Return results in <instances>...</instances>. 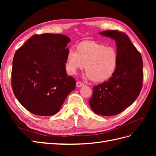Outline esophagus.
<instances>
[{"label": "esophagus", "mask_w": 156, "mask_h": 156, "mask_svg": "<svg viewBox=\"0 0 156 156\" xmlns=\"http://www.w3.org/2000/svg\"><path fill=\"white\" fill-rule=\"evenodd\" d=\"M76 86L77 87H81L84 86V84L82 83L81 82H80V81H77V83H76Z\"/></svg>", "instance_id": "obj_1"}]
</instances>
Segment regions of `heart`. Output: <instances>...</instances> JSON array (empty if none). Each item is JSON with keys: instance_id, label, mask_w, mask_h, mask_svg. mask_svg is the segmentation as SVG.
<instances>
[{"instance_id": "1", "label": "heart", "mask_w": 156, "mask_h": 156, "mask_svg": "<svg viewBox=\"0 0 156 156\" xmlns=\"http://www.w3.org/2000/svg\"><path fill=\"white\" fill-rule=\"evenodd\" d=\"M117 64L118 53L115 48L94 41H86L77 46V51L69 49L66 69L68 73L73 75L84 67L88 78L93 82L101 83L112 76Z\"/></svg>"}]
</instances>
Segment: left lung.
I'll return each mask as SVG.
<instances>
[{
    "instance_id": "left-lung-1",
    "label": "left lung",
    "mask_w": 156,
    "mask_h": 156,
    "mask_svg": "<svg viewBox=\"0 0 156 156\" xmlns=\"http://www.w3.org/2000/svg\"><path fill=\"white\" fill-rule=\"evenodd\" d=\"M101 35L115 40L118 64L107 81L94 87L89 105L101 116H114L130 106L143 87V59L126 33L116 30L101 32Z\"/></svg>"
}]
</instances>
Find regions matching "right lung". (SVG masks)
Returning <instances> with one entry per match:
<instances>
[{
    "instance_id": "obj_1",
    "label": "right lung",
    "mask_w": 156,
    "mask_h": 156,
    "mask_svg": "<svg viewBox=\"0 0 156 156\" xmlns=\"http://www.w3.org/2000/svg\"><path fill=\"white\" fill-rule=\"evenodd\" d=\"M70 39L63 34H34L13 56L12 87L27 110L39 116L58 112L75 79L68 76L65 64Z\"/></svg>"
}]
</instances>
